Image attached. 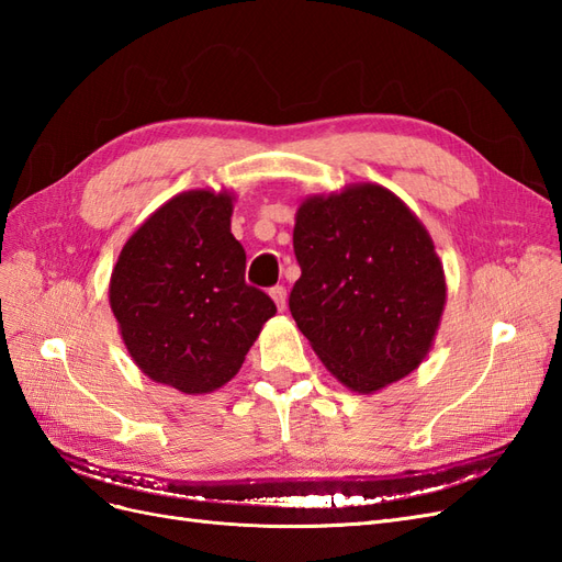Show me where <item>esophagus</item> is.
<instances>
[{"mask_svg": "<svg viewBox=\"0 0 562 562\" xmlns=\"http://www.w3.org/2000/svg\"><path fill=\"white\" fill-rule=\"evenodd\" d=\"M269 295L271 297H274V302H277V307L279 310H283L285 307V288L283 285H274V288H271V291H269Z\"/></svg>", "mask_w": 562, "mask_h": 562, "instance_id": "obj_1", "label": "esophagus"}]
</instances>
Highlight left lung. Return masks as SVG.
<instances>
[{"label":"left lung","instance_id":"left-lung-1","mask_svg":"<svg viewBox=\"0 0 562 562\" xmlns=\"http://www.w3.org/2000/svg\"><path fill=\"white\" fill-rule=\"evenodd\" d=\"M300 265L288 307L333 375L372 394L422 363L446 304L431 236L380 184H356L300 206Z\"/></svg>","mask_w":562,"mask_h":562}]
</instances>
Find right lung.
I'll use <instances>...</instances> for the list:
<instances>
[{
	"label": "right lung",
	"instance_id": "1",
	"mask_svg": "<svg viewBox=\"0 0 562 562\" xmlns=\"http://www.w3.org/2000/svg\"><path fill=\"white\" fill-rule=\"evenodd\" d=\"M232 196L194 190L151 213L126 241L110 281L124 345L149 380L209 394L239 372L277 304L246 283Z\"/></svg>",
	"mask_w": 562,
	"mask_h": 562
}]
</instances>
